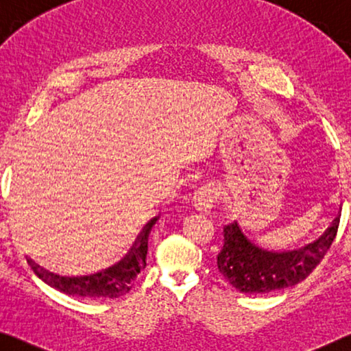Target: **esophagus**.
Returning a JSON list of instances; mask_svg holds the SVG:
<instances>
[{
    "instance_id": "1",
    "label": "esophagus",
    "mask_w": 351,
    "mask_h": 351,
    "mask_svg": "<svg viewBox=\"0 0 351 351\" xmlns=\"http://www.w3.org/2000/svg\"><path fill=\"white\" fill-rule=\"evenodd\" d=\"M217 199L215 187L210 184H204L193 193V206L199 213H209L214 208Z\"/></svg>"
}]
</instances>
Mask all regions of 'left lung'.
Masks as SVG:
<instances>
[{"instance_id":"left-lung-1","label":"left lung","mask_w":351,"mask_h":351,"mask_svg":"<svg viewBox=\"0 0 351 351\" xmlns=\"http://www.w3.org/2000/svg\"><path fill=\"white\" fill-rule=\"evenodd\" d=\"M341 213L309 245L278 252L254 242L237 221L223 228V248L217 256V267L232 287L242 293H269L298 285L324 259L336 239Z\"/></svg>"}]
</instances>
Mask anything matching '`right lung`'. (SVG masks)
<instances>
[{
    "label": "right lung",
    "instance_id": "obj_1",
    "mask_svg": "<svg viewBox=\"0 0 351 351\" xmlns=\"http://www.w3.org/2000/svg\"><path fill=\"white\" fill-rule=\"evenodd\" d=\"M156 220L158 217H154L143 226L141 234L132 242L131 248L120 259H117L114 264L106 265L101 270L90 271V274L71 276L59 275L36 263L29 256H26V261L42 281L66 295L82 298H119L131 291L137 275L147 267L148 236Z\"/></svg>",
    "mask_w": 351,
    "mask_h": 351
}]
</instances>
